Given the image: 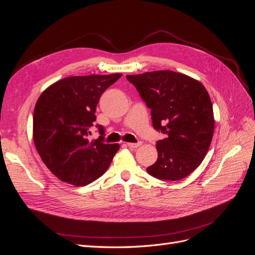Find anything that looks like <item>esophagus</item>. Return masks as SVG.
Here are the masks:
<instances>
[{"mask_svg": "<svg viewBox=\"0 0 255 255\" xmlns=\"http://www.w3.org/2000/svg\"><path fill=\"white\" fill-rule=\"evenodd\" d=\"M139 145H141V142H137V143L128 142V148H133V149H135V148H138V146H139Z\"/></svg>", "mask_w": 255, "mask_h": 255, "instance_id": "obj_1", "label": "esophagus"}]
</instances>
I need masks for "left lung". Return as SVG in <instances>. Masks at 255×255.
<instances>
[{
	"label": "left lung",
	"mask_w": 255,
	"mask_h": 255,
	"mask_svg": "<svg viewBox=\"0 0 255 255\" xmlns=\"http://www.w3.org/2000/svg\"><path fill=\"white\" fill-rule=\"evenodd\" d=\"M151 109L153 127L166 138L156 142L157 160L146 168L152 176L177 181L200 166L210 149L215 119L202 83L170 70L127 75Z\"/></svg>",
	"instance_id": "1"
}]
</instances>
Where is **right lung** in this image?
I'll use <instances>...</instances> for the list:
<instances>
[{"instance_id": "right-lung-1", "label": "right lung", "mask_w": 255, "mask_h": 255, "mask_svg": "<svg viewBox=\"0 0 255 255\" xmlns=\"http://www.w3.org/2000/svg\"><path fill=\"white\" fill-rule=\"evenodd\" d=\"M121 73L70 76L59 80L38 98L33 117V139L44 165L57 179L85 186L105 173L120 148L104 143V129L90 140L89 128L103 92Z\"/></svg>"}]
</instances>
